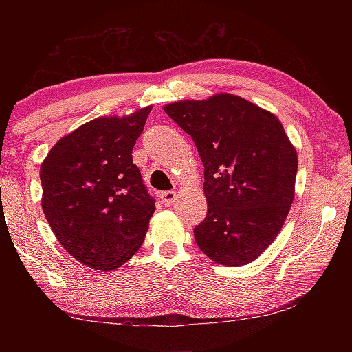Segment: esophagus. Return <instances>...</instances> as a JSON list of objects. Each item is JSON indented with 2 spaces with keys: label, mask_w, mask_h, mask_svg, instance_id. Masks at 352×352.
<instances>
[{
  "label": "esophagus",
  "mask_w": 352,
  "mask_h": 352,
  "mask_svg": "<svg viewBox=\"0 0 352 352\" xmlns=\"http://www.w3.org/2000/svg\"><path fill=\"white\" fill-rule=\"evenodd\" d=\"M177 197H178V195H177L175 190H166V192L160 195V199H162V204L164 206H170L177 200Z\"/></svg>",
  "instance_id": "esophagus-1"
}]
</instances>
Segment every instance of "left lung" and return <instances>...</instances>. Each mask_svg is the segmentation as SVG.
<instances>
[{"instance_id": "8db88e82", "label": "left lung", "mask_w": 352, "mask_h": 352, "mask_svg": "<svg viewBox=\"0 0 352 352\" xmlns=\"http://www.w3.org/2000/svg\"><path fill=\"white\" fill-rule=\"evenodd\" d=\"M205 166L208 212L199 248L228 267L250 264L276 239L295 197L296 148L273 113L230 93L164 105Z\"/></svg>"}]
</instances>
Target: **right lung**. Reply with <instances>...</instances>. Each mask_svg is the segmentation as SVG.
I'll return each instance as SVG.
<instances>
[{"label":"right lung","mask_w":352,"mask_h":352,"mask_svg":"<svg viewBox=\"0 0 352 352\" xmlns=\"http://www.w3.org/2000/svg\"><path fill=\"white\" fill-rule=\"evenodd\" d=\"M151 110L85 122L58 140L41 163L47 223L62 247L90 269L115 270L144 242L155 201L132 151Z\"/></svg>","instance_id":"1"}]
</instances>
